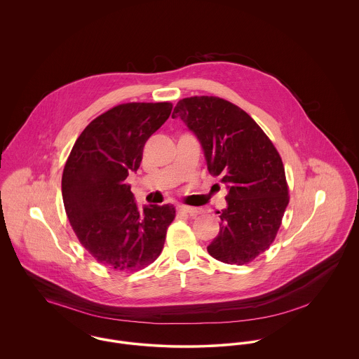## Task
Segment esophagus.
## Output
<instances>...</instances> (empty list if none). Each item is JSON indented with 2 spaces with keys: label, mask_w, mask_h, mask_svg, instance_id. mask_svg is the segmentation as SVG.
Returning <instances> with one entry per match:
<instances>
[{
  "label": "esophagus",
  "mask_w": 359,
  "mask_h": 359,
  "mask_svg": "<svg viewBox=\"0 0 359 359\" xmlns=\"http://www.w3.org/2000/svg\"><path fill=\"white\" fill-rule=\"evenodd\" d=\"M178 211L181 212H185V214H189L192 217L198 215V214H202L203 210L202 208H198V207H189V205H178Z\"/></svg>",
  "instance_id": "obj_1"
}]
</instances>
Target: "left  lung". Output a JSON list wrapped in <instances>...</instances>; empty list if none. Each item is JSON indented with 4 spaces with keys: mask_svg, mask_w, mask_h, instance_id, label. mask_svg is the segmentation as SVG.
Returning <instances> with one entry per match:
<instances>
[{
    "mask_svg": "<svg viewBox=\"0 0 359 359\" xmlns=\"http://www.w3.org/2000/svg\"><path fill=\"white\" fill-rule=\"evenodd\" d=\"M177 117L199 140L210 174L228 188L208 255L225 264L253 261L273 242L289 205L280 156L245 110L222 98H184L174 107Z\"/></svg>",
    "mask_w": 359,
    "mask_h": 359,
    "instance_id": "1",
    "label": "left lung"
}]
</instances>
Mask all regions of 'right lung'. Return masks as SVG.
Returning <instances> with one entry per match:
<instances>
[{
    "label": "right lung",
    "mask_w": 359,
    "mask_h": 359,
    "mask_svg": "<svg viewBox=\"0 0 359 359\" xmlns=\"http://www.w3.org/2000/svg\"><path fill=\"white\" fill-rule=\"evenodd\" d=\"M170 102L117 104L80 134L62 175V198L84 249L104 266L138 271L160 256L172 205L138 210L130 171L140 168L149 137L171 113Z\"/></svg>",
    "instance_id": "obj_1"
}]
</instances>
